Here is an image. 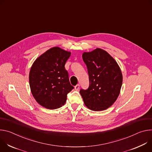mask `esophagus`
I'll return each instance as SVG.
<instances>
[{"label":"esophagus","instance_id":"obj_1","mask_svg":"<svg viewBox=\"0 0 152 152\" xmlns=\"http://www.w3.org/2000/svg\"><path fill=\"white\" fill-rule=\"evenodd\" d=\"M79 88H80V85H77L75 86V89L76 91H78V90L79 89Z\"/></svg>","mask_w":152,"mask_h":152}]
</instances>
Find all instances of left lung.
<instances>
[{
    "label": "left lung",
    "instance_id": "left-lung-1",
    "mask_svg": "<svg viewBox=\"0 0 152 152\" xmlns=\"http://www.w3.org/2000/svg\"><path fill=\"white\" fill-rule=\"evenodd\" d=\"M83 60L88 71L89 86L80 89L85 105L94 111H102L111 106L118 96L123 75L116 61L105 50L96 48L84 53Z\"/></svg>",
    "mask_w": 152,
    "mask_h": 152
}]
</instances>
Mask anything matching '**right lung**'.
Returning <instances> with one entry per match:
<instances>
[{"mask_svg":"<svg viewBox=\"0 0 152 152\" xmlns=\"http://www.w3.org/2000/svg\"><path fill=\"white\" fill-rule=\"evenodd\" d=\"M71 53L54 47L37 58L29 72L31 91L37 102L48 109L61 107L73 89L64 65Z\"/></svg>","mask_w":152,"mask_h":152,"instance_id":"add662e5","label":"right lung"}]
</instances>
